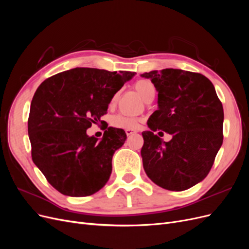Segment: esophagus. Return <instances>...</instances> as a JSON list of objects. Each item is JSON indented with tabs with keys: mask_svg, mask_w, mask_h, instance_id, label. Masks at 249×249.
I'll return each instance as SVG.
<instances>
[{
	"mask_svg": "<svg viewBox=\"0 0 249 249\" xmlns=\"http://www.w3.org/2000/svg\"><path fill=\"white\" fill-rule=\"evenodd\" d=\"M136 133V130H133V129H127L125 130V134L127 135V136H131V135Z\"/></svg>",
	"mask_w": 249,
	"mask_h": 249,
	"instance_id": "34e87169",
	"label": "esophagus"
}]
</instances>
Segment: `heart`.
Masks as SVG:
<instances>
[{"label":"heart","mask_w":249,"mask_h":249,"mask_svg":"<svg viewBox=\"0 0 249 249\" xmlns=\"http://www.w3.org/2000/svg\"><path fill=\"white\" fill-rule=\"evenodd\" d=\"M138 94L142 97L145 102L154 99L156 93V88L154 84L148 80H139L134 85ZM118 94L116 93L111 101V104L113 105L117 100ZM112 124L116 127H123V129H135L138 125V119L134 118L131 116L125 115H116L112 118Z\"/></svg>","instance_id":"heart-1"}]
</instances>
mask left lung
Masks as SVG:
<instances>
[{"label":"left lung","instance_id":"8db88e82","mask_svg":"<svg viewBox=\"0 0 249 249\" xmlns=\"http://www.w3.org/2000/svg\"><path fill=\"white\" fill-rule=\"evenodd\" d=\"M141 77L158 92V109L142 133L143 168L164 189H189L208 176L222 145V104L212 82L197 72L165 69ZM157 130L170 133L172 140L163 142Z\"/></svg>","mask_w":249,"mask_h":249}]
</instances>
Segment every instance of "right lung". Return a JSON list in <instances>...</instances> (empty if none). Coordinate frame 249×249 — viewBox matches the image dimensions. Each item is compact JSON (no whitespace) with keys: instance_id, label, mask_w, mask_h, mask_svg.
<instances>
[{"instance_id":"obj_1","label":"right lung","mask_w":249,"mask_h":249,"mask_svg":"<svg viewBox=\"0 0 249 249\" xmlns=\"http://www.w3.org/2000/svg\"><path fill=\"white\" fill-rule=\"evenodd\" d=\"M135 74L77 67L37 88L28 119L32 160L60 193L88 196L108 182L113 155L126 134L109 126L99 140L86 131L102 122L113 96Z\"/></svg>"}]
</instances>
